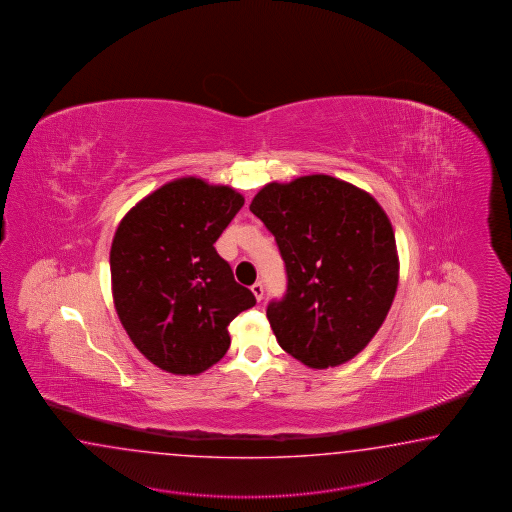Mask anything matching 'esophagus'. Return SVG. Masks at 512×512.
Segmentation results:
<instances>
[{
    "instance_id": "esophagus-1",
    "label": "esophagus",
    "mask_w": 512,
    "mask_h": 512,
    "mask_svg": "<svg viewBox=\"0 0 512 512\" xmlns=\"http://www.w3.org/2000/svg\"><path fill=\"white\" fill-rule=\"evenodd\" d=\"M251 292H253V296L257 301H261L262 294H264V288H262V283H255L251 286Z\"/></svg>"
}]
</instances>
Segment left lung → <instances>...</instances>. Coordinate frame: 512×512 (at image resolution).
I'll use <instances>...</instances> for the list:
<instances>
[{
    "label": "left lung",
    "mask_w": 512,
    "mask_h": 512,
    "mask_svg": "<svg viewBox=\"0 0 512 512\" xmlns=\"http://www.w3.org/2000/svg\"><path fill=\"white\" fill-rule=\"evenodd\" d=\"M250 211L275 237L286 268V294L266 308L279 345L312 369L353 360L397 294V244L386 211L327 174L268 183Z\"/></svg>",
    "instance_id": "8db88e82"
}]
</instances>
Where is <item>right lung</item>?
<instances>
[{"label": "right lung", "mask_w": 512, "mask_h": 512, "mask_svg": "<svg viewBox=\"0 0 512 512\" xmlns=\"http://www.w3.org/2000/svg\"><path fill=\"white\" fill-rule=\"evenodd\" d=\"M244 205L228 185L187 176L132 207L110 250L112 292L126 334L152 364L200 375L228 353V325L257 301L215 242Z\"/></svg>", "instance_id": "right-lung-1"}]
</instances>
